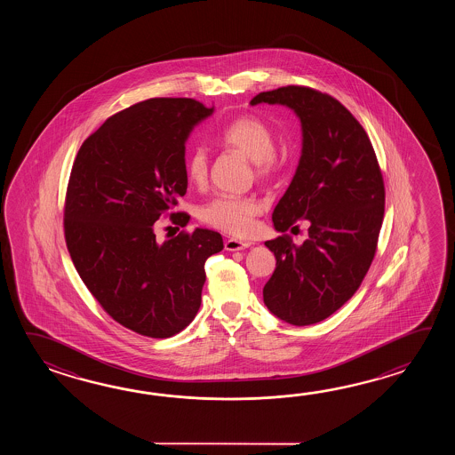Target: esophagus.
Listing matches in <instances>:
<instances>
[{"label":"esophagus","instance_id":"34e87169","mask_svg":"<svg viewBox=\"0 0 455 455\" xmlns=\"http://www.w3.org/2000/svg\"><path fill=\"white\" fill-rule=\"evenodd\" d=\"M251 245V242L239 241V239H228V241L224 242L226 251H243V249H249Z\"/></svg>","mask_w":455,"mask_h":455}]
</instances>
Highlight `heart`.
<instances>
[{"mask_svg":"<svg viewBox=\"0 0 455 455\" xmlns=\"http://www.w3.org/2000/svg\"><path fill=\"white\" fill-rule=\"evenodd\" d=\"M221 145L253 161V172L259 180H270L280 169V155L275 149V133L271 126L255 116L234 118L220 133ZM187 179L204 185L208 177V156L204 148H195L187 157ZM263 204L255 196L218 195L200 210V220L214 229L245 235L253 229L255 218Z\"/></svg>","mask_w":455,"mask_h":455,"instance_id":"obj_1","label":"heart"}]
</instances>
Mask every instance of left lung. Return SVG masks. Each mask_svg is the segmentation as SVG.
<instances>
[{
  "label": "left lung",
  "mask_w": 455,
  "mask_h": 455,
  "mask_svg": "<svg viewBox=\"0 0 455 455\" xmlns=\"http://www.w3.org/2000/svg\"><path fill=\"white\" fill-rule=\"evenodd\" d=\"M283 104L302 124V156L275 212L283 232L265 242L276 268L263 302L281 320L310 325L351 299L378 251L386 188L366 130L335 97L314 87L284 86L260 92L251 106ZM304 219L308 237L296 246L285 232Z\"/></svg>",
  "instance_id": "left-lung-1"
}]
</instances>
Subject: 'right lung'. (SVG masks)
Returning <instances> with one entry per match:
<instances>
[{"label":"right lung","mask_w":455,"mask_h":455,"mask_svg":"<svg viewBox=\"0 0 455 455\" xmlns=\"http://www.w3.org/2000/svg\"><path fill=\"white\" fill-rule=\"evenodd\" d=\"M185 97H153L108 116L87 136L69 174L63 229L71 260L100 307L125 329L169 339L202 304L204 261L223 251L221 234L180 231L156 241L157 220L187 194L185 140L212 116Z\"/></svg>","instance_id":"add662e5"}]
</instances>
